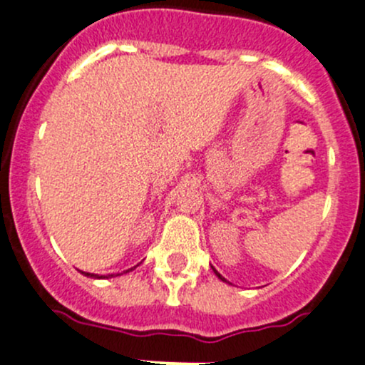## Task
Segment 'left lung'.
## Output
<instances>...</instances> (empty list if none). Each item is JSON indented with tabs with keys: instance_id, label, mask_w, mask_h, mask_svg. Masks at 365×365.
I'll return each mask as SVG.
<instances>
[{
	"instance_id": "left-lung-1",
	"label": "left lung",
	"mask_w": 365,
	"mask_h": 365,
	"mask_svg": "<svg viewBox=\"0 0 365 365\" xmlns=\"http://www.w3.org/2000/svg\"><path fill=\"white\" fill-rule=\"evenodd\" d=\"M212 268H213V267H212ZM213 272H215V275H217V277H219V279H220V281L227 282V281H226V279H224V277H222V275H220V274H219V272H217V270H215V268H213Z\"/></svg>"
}]
</instances>
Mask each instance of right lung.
Returning <instances> with one entry per match:
<instances>
[{
  "instance_id": "right-lung-1",
  "label": "right lung",
  "mask_w": 365,
  "mask_h": 365,
  "mask_svg": "<svg viewBox=\"0 0 365 365\" xmlns=\"http://www.w3.org/2000/svg\"><path fill=\"white\" fill-rule=\"evenodd\" d=\"M135 268V267H134ZM134 268H128V270H125V272H130V270H134ZM83 274L84 275H90V277H95V279H102V277H97V275H95V274H88V272H83ZM113 275L114 274H111V277H113Z\"/></svg>"
}]
</instances>
